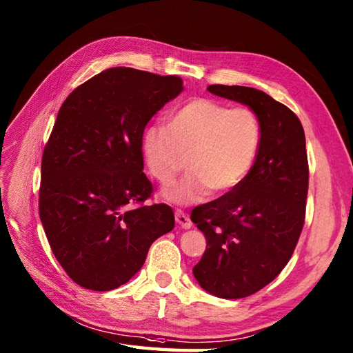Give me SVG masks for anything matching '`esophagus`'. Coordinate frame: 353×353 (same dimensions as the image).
<instances>
[{"mask_svg":"<svg viewBox=\"0 0 353 353\" xmlns=\"http://www.w3.org/2000/svg\"><path fill=\"white\" fill-rule=\"evenodd\" d=\"M175 220L183 229H190L192 228V220L188 219L187 214H184L183 211H179V210L175 211Z\"/></svg>","mask_w":353,"mask_h":353,"instance_id":"obj_1","label":"esophagus"}]
</instances>
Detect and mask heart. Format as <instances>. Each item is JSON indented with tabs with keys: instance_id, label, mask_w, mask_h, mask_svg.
<instances>
[{
	"instance_id": "obj_1",
	"label": "heart",
	"mask_w": 353,
	"mask_h": 353,
	"mask_svg": "<svg viewBox=\"0 0 353 353\" xmlns=\"http://www.w3.org/2000/svg\"><path fill=\"white\" fill-rule=\"evenodd\" d=\"M261 142V123L252 109H229L225 103L199 97L174 112L168 128L150 127L143 134V152L161 185L174 183L188 163L190 174L165 194L170 202L188 205L241 185Z\"/></svg>"
}]
</instances>
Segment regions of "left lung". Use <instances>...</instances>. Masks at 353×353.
Wrapping results in <instances>:
<instances>
[{
  "mask_svg": "<svg viewBox=\"0 0 353 353\" xmlns=\"http://www.w3.org/2000/svg\"><path fill=\"white\" fill-rule=\"evenodd\" d=\"M208 91L250 106L262 128L244 183L190 216L206 238L196 280L212 295L238 299L271 283L294 254L308 193L305 134L294 112L263 91L239 85H210Z\"/></svg>",
  "mask_w": 353,
  "mask_h": 353,
  "instance_id": "1",
  "label": "left lung"
}]
</instances>
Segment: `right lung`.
<instances>
[{"instance_id":"obj_1","label":"right lung","mask_w":353,"mask_h":353,"mask_svg":"<svg viewBox=\"0 0 353 353\" xmlns=\"http://www.w3.org/2000/svg\"><path fill=\"white\" fill-rule=\"evenodd\" d=\"M183 91L179 76L112 67L72 91L43 150L39 214L52 253L76 285L112 290L142 268L175 226L166 203L147 205L145 125Z\"/></svg>"}]
</instances>
